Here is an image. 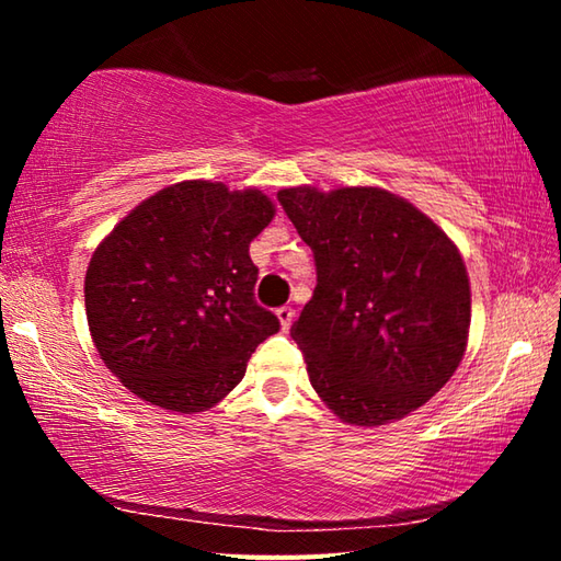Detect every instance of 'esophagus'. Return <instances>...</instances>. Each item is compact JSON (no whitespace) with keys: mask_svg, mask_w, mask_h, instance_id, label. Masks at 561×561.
Segmentation results:
<instances>
[{"mask_svg":"<svg viewBox=\"0 0 561 561\" xmlns=\"http://www.w3.org/2000/svg\"><path fill=\"white\" fill-rule=\"evenodd\" d=\"M277 317H279V321H282V329L287 331V329L291 327V321H294V309H291V307H279V309H277Z\"/></svg>","mask_w":561,"mask_h":561,"instance_id":"esophagus-1","label":"esophagus"}]
</instances>
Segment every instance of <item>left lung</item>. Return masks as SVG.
I'll list each match as a JSON object with an SVG mask.
<instances>
[{"instance_id": "obj_1", "label": "left lung", "mask_w": 561, "mask_h": 561, "mask_svg": "<svg viewBox=\"0 0 561 561\" xmlns=\"http://www.w3.org/2000/svg\"><path fill=\"white\" fill-rule=\"evenodd\" d=\"M277 201L314 252V297L291 327L311 386L346 423L401 421L448 383L468 344L458 247L381 187H287Z\"/></svg>"}]
</instances>
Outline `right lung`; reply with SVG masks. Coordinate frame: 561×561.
<instances>
[{"label": "right lung", "instance_id": "1", "mask_svg": "<svg viewBox=\"0 0 561 561\" xmlns=\"http://www.w3.org/2000/svg\"><path fill=\"white\" fill-rule=\"evenodd\" d=\"M260 190L185 180L113 227L87 272V317L103 364L144 401L201 413L242 381L279 319L254 299L250 242L272 222Z\"/></svg>", "mask_w": 561, "mask_h": 561}]
</instances>
